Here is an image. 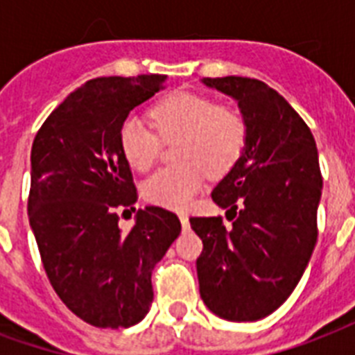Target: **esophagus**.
I'll use <instances>...</instances> for the list:
<instances>
[{
  "label": "esophagus",
  "instance_id": "34e87169",
  "mask_svg": "<svg viewBox=\"0 0 355 355\" xmlns=\"http://www.w3.org/2000/svg\"><path fill=\"white\" fill-rule=\"evenodd\" d=\"M180 220H181V226L189 227V216H187V213H180Z\"/></svg>",
  "mask_w": 355,
  "mask_h": 355
}]
</instances>
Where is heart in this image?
I'll return each mask as SVG.
<instances>
[{"mask_svg": "<svg viewBox=\"0 0 355 355\" xmlns=\"http://www.w3.org/2000/svg\"><path fill=\"white\" fill-rule=\"evenodd\" d=\"M150 118L156 129L139 116H128L118 129L123 157L135 170L148 172L161 157L164 142H175L181 163L159 170L144 185L148 202L183 209L203 187L207 174L224 178L246 148L248 128L233 107L215 105L207 96L178 90L155 103Z\"/></svg>", "mask_w": 355, "mask_h": 355, "instance_id": "b5f03b06", "label": "heart"}]
</instances>
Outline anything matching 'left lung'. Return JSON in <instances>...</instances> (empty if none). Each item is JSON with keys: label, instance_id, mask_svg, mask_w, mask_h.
<instances>
[{"label": "left lung", "instance_id": "1", "mask_svg": "<svg viewBox=\"0 0 355 355\" xmlns=\"http://www.w3.org/2000/svg\"><path fill=\"white\" fill-rule=\"evenodd\" d=\"M239 101L246 148L213 189L222 216H192L202 239L196 259L200 296L220 318L254 322L287 300L317 244L322 174L311 129L259 79L205 78Z\"/></svg>", "mask_w": 355, "mask_h": 355}]
</instances>
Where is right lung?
Instances as JSON below:
<instances>
[{
  "label": "right lung",
  "mask_w": 355,
  "mask_h": 355,
  "mask_svg": "<svg viewBox=\"0 0 355 355\" xmlns=\"http://www.w3.org/2000/svg\"><path fill=\"white\" fill-rule=\"evenodd\" d=\"M164 76L96 78L73 90L38 129L31 148L29 224L51 287L96 328H129L153 302L152 272L181 233L168 209H139L118 142L129 111L164 89ZM122 213V215H123Z\"/></svg>",
  "instance_id": "right-lung-1"
}]
</instances>
